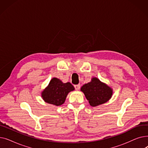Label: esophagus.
Returning a JSON list of instances; mask_svg holds the SVG:
<instances>
[{"label": "esophagus", "instance_id": "1", "mask_svg": "<svg viewBox=\"0 0 148 148\" xmlns=\"http://www.w3.org/2000/svg\"><path fill=\"white\" fill-rule=\"evenodd\" d=\"M74 88H75V90H79V89H80V84H77V85H75V86H74Z\"/></svg>", "mask_w": 148, "mask_h": 148}]
</instances>
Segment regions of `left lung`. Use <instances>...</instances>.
Listing matches in <instances>:
<instances>
[{
    "label": "left lung",
    "mask_w": 148,
    "mask_h": 148,
    "mask_svg": "<svg viewBox=\"0 0 148 148\" xmlns=\"http://www.w3.org/2000/svg\"><path fill=\"white\" fill-rule=\"evenodd\" d=\"M80 90L92 107L107 103L113 95V89L95 77H92L90 82L83 84Z\"/></svg>",
    "instance_id": "8db88e82"
}]
</instances>
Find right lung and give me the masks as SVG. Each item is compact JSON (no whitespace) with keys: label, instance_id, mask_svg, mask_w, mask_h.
Masks as SVG:
<instances>
[{"label":"right lung","instance_id":"add662e5","mask_svg":"<svg viewBox=\"0 0 148 148\" xmlns=\"http://www.w3.org/2000/svg\"><path fill=\"white\" fill-rule=\"evenodd\" d=\"M74 89L69 82L64 83L59 79L53 77L48 86L42 91L41 97L45 103L59 106L65 103L69 92Z\"/></svg>","mask_w":148,"mask_h":148}]
</instances>
